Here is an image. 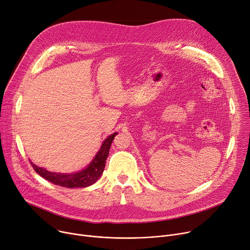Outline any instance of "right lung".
<instances>
[{"instance_id":"obj_1","label":"right lung","mask_w":250,"mask_h":250,"mask_svg":"<svg viewBox=\"0 0 250 250\" xmlns=\"http://www.w3.org/2000/svg\"><path fill=\"white\" fill-rule=\"evenodd\" d=\"M117 134L118 132H115L113 134L109 135L107 139H105V141L103 143V146H101V149L99 150V152L93 160V162L88 165L86 168L83 169L80 172L71 173V174L56 173V172L48 171L42 167H39L36 165H34L32 162L30 163L38 174H40L42 177L49 180L50 183L56 186H60L67 188H85L88 186H92L100 178V176L102 175L104 169L105 161L109 152L111 143Z\"/></svg>"}]
</instances>
